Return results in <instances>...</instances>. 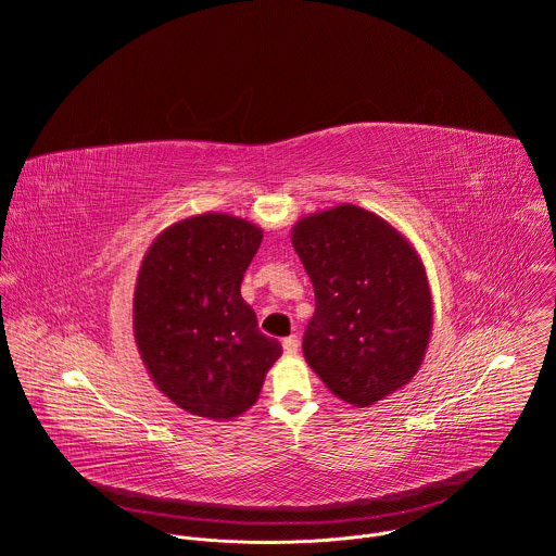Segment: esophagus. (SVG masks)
<instances>
[{"label": "esophagus", "instance_id": "esophagus-1", "mask_svg": "<svg viewBox=\"0 0 556 556\" xmlns=\"http://www.w3.org/2000/svg\"><path fill=\"white\" fill-rule=\"evenodd\" d=\"M283 352H286L288 356H294V354L299 352V339H296V337L283 339Z\"/></svg>", "mask_w": 556, "mask_h": 556}]
</instances>
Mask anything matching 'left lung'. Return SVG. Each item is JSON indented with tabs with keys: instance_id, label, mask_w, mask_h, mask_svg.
Listing matches in <instances>:
<instances>
[{
	"instance_id": "8db88e82",
	"label": "left lung",
	"mask_w": 556,
	"mask_h": 556,
	"mask_svg": "<svg viewBox=\"0 0 556 556\" xmlns=\"http://www.w3.org/2000/svg\"><path fill=\"white\" fill-rule=\"evenodd\" d=\"M290 240L316 299L303 334L307 365L354 407L403 389L433 328L427 273L412 242L356 204L303 215Z\"/></svg>"
}]
</instances>
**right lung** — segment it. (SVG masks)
<instances>
[{"mask_svg":"<svg viewBox=\"0 0 556 556\" xmlns=\"http://www.w3.org/2000/svg\"><path fill=\"white\" fill-rule=\"evenodd\" d=\"M262 237L249 219L202 213L165 228L142 257L134 339L153 384L193 416L249 412L281 356L240 292Z\"/></svg>","mask_w":556,"mask_h":556,"instance_id":"obj_1","label":"right lung"}]
</instances>
